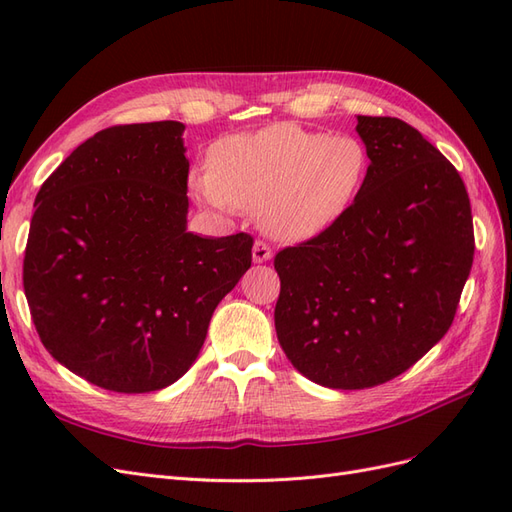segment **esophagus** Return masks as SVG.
Segmentation results:
<instances>
[{"mask_svg": "<svg viewBox=\"0 0 512 512\" xmlns=\"http://www.w3.org/2000/svg\"><path fill=\"white\" fill-rule=\"evenodd\" d=\"M271 256H273V252H271V245L269 243H265V241H256L254 243V250H252V258H254V262H267V260H271Z\"/></svg>", "mask_w": 512, "mask_h": 512, "instance_id": "1", "label": "esophagus"}]
</instances>
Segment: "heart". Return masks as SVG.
<instances>
[{
	"label": "heart",
	"instance_id": "heart-1",
	"mask_svg": "<svg viewBox=\"0 0 512 512\" xmlns=\"http://www.w3.org/2000/svg\"><path fill=\"white\" fill-rule=\"evenodd\" d=\"M369 151L356 136L275 123L213 149L196 192L215 207L258 213L269 235L301 241L335 224L359 196Z\"/></svg>",
	"mask_w": 512,
	"mask_h": 512
}]
</instances>
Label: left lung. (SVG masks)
I'll list each match as a JSON object with an SVG mask.
<instances>
[{
    "label": "left lung",
    "instance_id": "left-lung-1",
    "mask_svg": "<svg viewBox=\"0 0 512 512\" xmlns=\"http://www.w3.org/2000/svg\"><path fill=\"white\" fill-rule=\"evenodd\" d=\"M369 170L350 209L275 256V331L329 389L404 374L451 329L472 269V209L457 168L397 117H356Z\"/></svg>",
    "mask_w": 512,
    "mask_h": 512
}]
</instances>
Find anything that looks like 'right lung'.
<instances>
[{
	"label": "right lung",
	"mask_w": 512,
	"mask_h": 512,
	"mask_svg": "<svg viewBox=\"0 0 512 512\" xmlns=\"http://www.w3.org/2000/svg\"><path fill=\"white\" fill-rule=\"evenodd\" d=\"M185 126L94 134L42 183L23 288L40 342L72 374L115 393L177 382L215 307L252 267L254 239L188 232Z\"/></svg>",
	"instance_id": "add662e5"
}]
</instances>
